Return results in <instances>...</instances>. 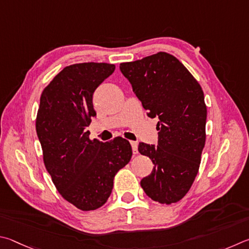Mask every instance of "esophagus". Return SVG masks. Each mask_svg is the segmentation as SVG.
Segmentation results:
<instances>
[{"label": "esophagus", "instance_id": "34e87169", "mask_svg": "<svg viewBox=\"0 0 249 249\" xmlns=\"http://www.w3.org/2000/svg\"><path fill=\"white\" fill-rule=\"evenodd\" d=\"M130 144H131L133 154H138V143L136 141H131L130 142Z\"/></svg>", "mask_w": 249, "mask_h": 249}]
</instances>
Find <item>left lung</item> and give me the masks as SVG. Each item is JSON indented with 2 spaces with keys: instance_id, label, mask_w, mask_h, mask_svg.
<instances>
[{
  "instance_id": "1",
  "label": "left lung",
  "mask_w": 249,
  "mask_h": 249,
  "mask_svg": "<svg viewBox=\"0 0 249 249\" xmlns=\"http://www.w3.org/2000/svg\"><path fill=\"white\" fill-rule=\"evenodd\" d=\"M119 68L146 115L159 119L158 145L139 143V152L154 165L141 187L154 201H179L197 176L206 143L207 107L201 86L166 52L121 63Z\"/></svg>"
}]
</instances>
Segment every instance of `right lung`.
Instances as JSON below:
<instances>
[{
  "mask_svg": "<svg viewBox=\"0 0 249 249\" xmlns=\"http://www.w3.org/2000/svg\"><path fill=\"white\" fill-rule=\"evenodd\" d=\"M115 69L113 64L95 62L69 65L40 97L36 130L45 166L60 195L83 211L106 203L115 175L132 156L125 139L91 141L86 130L96 117L94 91Z\"/></svg>",
  "mask_w": 249,
  "mask_h": 249,
  "instance_id": "obj_1",
  "label": "right lung"
}]
</instances>
